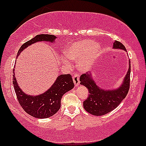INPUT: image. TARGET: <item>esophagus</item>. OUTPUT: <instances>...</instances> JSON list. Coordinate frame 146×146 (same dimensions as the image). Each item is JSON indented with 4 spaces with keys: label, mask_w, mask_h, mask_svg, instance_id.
<instances>
[{
    "label": "esophagus",
    "mask_w": 146,
    "mask_h": 146,
    "mask_svg": "<svg viewBox=\"0 0 146 146\" xmlns=\"http://www.w3.org/2000/svg\"><path fill=\"white\" fill-rule=\"evenodd\" d=\"M80 76L78 74H74V75L73 76V81L74 82L75 86H78L79 83H80Z\"/></svg>",
    "instance_id": "obj_1"
}]
</instances>
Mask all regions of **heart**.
Here are the masks:
<instances>
[{"label":"heart","mask_w":146,"mask_h":146,"mask_svg":"<svg viewBox=\"0 0 146 146\" xmlns=\"http://www.w3.org/2000/svg\"><path fill=\"white\" fill-rule=\"evenodd\" d=\"M65 55L70 60L78 61V68L82 70H87L91 67L94 62L100 54V49L96 43L91 40L77 41L66 48ZM66 65L70 63L66 59L63 60Z\"/></svg>","instance_id":"obj_1"}]
</instances>
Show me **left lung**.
<instances>
[{"label":"left lung","instance_id":"obj_1","mask_svg":"<svg viewBox=\"0 0 146 146\" xmlns=\"http://www.w3.org/2000/svg\"><path fill=\"white\" fill-rule=\"evenodd\" d=\"M113 48L126 51L123 43L118 41L113 43ZM131 65L125 77L124 82L120 88L117 90H104L95 84L90 74L87 72L80 76V84L88 88L89 94L84 101L83 106L87 112L96 116H101L114 110L118 107L127 94L130 87Z\"/></svg>","mask_w":146,"mask_h":146}]
</instances>
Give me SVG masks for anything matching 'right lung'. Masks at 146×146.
Returning a JSON list of instances; mask_svg holds the SVG:
<instances>
[{
    "mask_svg": "<svg viewBox=\"0 0 146 146\" xmlns=\"http://www.w3.org/2000/svg\"><path fill=\"white\" fill-rule=\"evenodd\" d=\"M56 38L53 35L41 34L37 35L31 40L23 43L19 50L17 56L21 51L29 45L37 41H52ZM13 69V84L14 85L15 93L21 107L28 114L35 118L45 119L52 117L58 112L61 107V99L66 92L74 87L71 74L60 75L56 79L52 86L45 93L38 96H30L25 94L18 86L15 77Z\"/></svg>",
    "mask_w": 146,
    "mask_h": 146,
    "instance_id": "add662e5",
    "label": "right lung"
}]
</instances>
